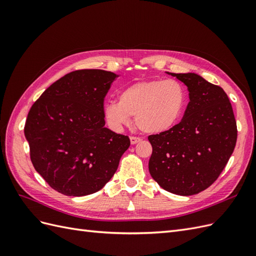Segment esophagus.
Instances as JSON below:
<instances>
[{"label":"esophagus","instance_id":"1","mask_svg":"<svg viewBox=\"0 0 256 256\" xmlns=\"http://www.w3.org/2000/svg\"><path fill=\"white\" fill-rule=\"evenodd\" d=\"M141 141H142V138H138V136H131L130 138V142H131V144H132V145H134V144H136L138 142H141Z\"/></svg>","mask_w":256,"mask_h":256}]
</instances>
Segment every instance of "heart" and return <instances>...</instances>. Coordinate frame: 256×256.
<instances>
[{"instance_id":"obj_1","label":"heart","mask_w":256,"mask_h":256,"mask_svg":"<svg viewBox=\"0 0 256 256\" xmlns=\"http://www.w3.org/2000/svg\"><path fill=\"white\" fill-rule=\"evenodd\" d=\"M188 102L184 85L174 79L136 82L122 90L118 102H106L104 118L112 129L120 130L134 118L145 134H158L171 130L180 120Z\"/></svg>"}]
</instances>
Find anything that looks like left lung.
<instances>
[{
    "instance_id": "left-lung-1",
    "label": "left lung",
    "mask_w": 256,
    "mask_h": 256,
    "mask_svg": "<svg viewBox=\"0 0 256 256\" xmlns=\"http://www.w3.org/2000/svg\"><path fill=\"white\" fill-rule=\"evenodd\" d=\"M168 74L187 85L190 102L180 124L148 136V168L161 188L187 196L207 189L219 177L234 152L237 125L222 88L196 74Z\"/></svg>"
}]
</instances>
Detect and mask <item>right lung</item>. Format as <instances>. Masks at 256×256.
I'll use <instances>...</instances> for the list:
<instances>
[{
    "label": "right lung",
    "mask_w": 256,
    "mask_h": 256,
    "mask_svg": "<svg viewBox=\"0 0 256 256\" xmlns=\"http://www.w3.org/2000/svg\"><path fill=\"white\" fill-rule=\"evenodd\" d=\"M118 76L102 69L69 72L30 108L24 126L30 161L62 194L84 196L102 189L130 146L127 136L104 127V97Z\"/></svg>",
    "instance_id": "obj_1"
}]
</instances>
